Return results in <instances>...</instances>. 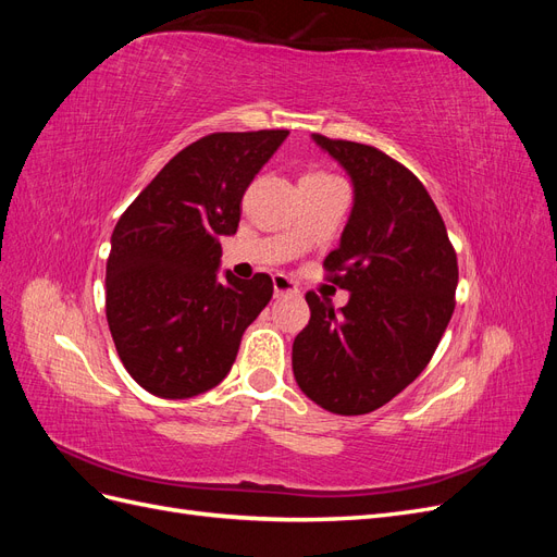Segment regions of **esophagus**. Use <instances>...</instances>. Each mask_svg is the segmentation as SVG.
<instances>
[{
    "label": "esophagus",
    "instance_id": "esophagus-1",
    "mask_svg": "<svg viewBox=\"0 0 557 557\" xmlns=\"http://www.w3.org/2000/svg\"><path fill=\"white\" fill-rule=\"evenodd\" d=\"M272 281H274V295H276V297H278V295H293V293L299 290L297 283H295L293 278L285 276V274H274Z\"/></svg>",
    "mask_w": 557,
    "mask_h": 557
}]
</instances>
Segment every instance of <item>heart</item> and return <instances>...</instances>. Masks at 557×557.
Instances as JSON below:
<instances>
[{
  "mask_svg": "<svg viewBox=\"0 0 557 557\" xmlns=\"http://www.w3.org/2000/svg\"><path fill=\"white\" fill-rule=\"evenodd\" d=\"M307 178H330V176L327 174H320V172H311L307 176H301V181H307Z\"/></svg>",
  "mask_w": 557,
  "mask_h": 557,
  "instance_id": "1",
  "label": "heart"
}]
</instances>
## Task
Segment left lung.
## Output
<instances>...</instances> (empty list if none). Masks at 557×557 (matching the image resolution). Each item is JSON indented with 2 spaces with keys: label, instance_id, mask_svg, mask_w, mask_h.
<instances>
[{
  "label": "left lung",
  "instance_id": "8db88e82",
  "mask_svg": "<svg viewBox=\"0 0 557 557\" xmlns=\"http://www.w3.org/2000/svg\"><path fill=\"white\" fill-rule=\"evenodd\" d=\"M311 139L352 183L339 248L323 267L348 305L307 293L309 325L295 336L293 374L318 407L369 413L399 395L432 360L448 327L458 258L425 185L374 146Z\"/></svg>",
  "mask_w": 557,
  "mask_h": 557
}]
</instances>
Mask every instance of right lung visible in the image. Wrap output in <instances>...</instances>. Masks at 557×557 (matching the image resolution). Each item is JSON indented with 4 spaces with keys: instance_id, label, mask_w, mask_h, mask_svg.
Returning <instances> with one entry per match:
<instances>
[{
    "instance_id": "right-lung-1",
    "label": "right lung",
    "mask_w": 557,
    "mask_h": 557,
    "mask_svg": "<svg viewBox=\"0 0 557 557\" xmlns=\"http://www.w3.org/2000/svg\"><path fill=\"white\" fill-rule=\"evenodd\" d=\"M288 129L215 132L183 148L132 201L111 234L107 320L144 391L185 399L221 383L246 327L274 293L267 274L223 276L221 239L242 197Z\"/></svg>"
}]
</instances>
